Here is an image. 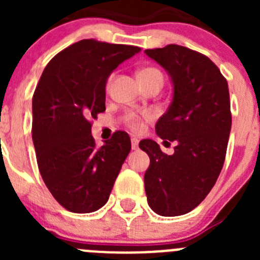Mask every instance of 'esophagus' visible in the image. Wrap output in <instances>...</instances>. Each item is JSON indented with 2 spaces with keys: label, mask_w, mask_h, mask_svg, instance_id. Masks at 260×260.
<instances>
[{
  "label": "esophagus",
  "mask_w": 260,
  "mask_h": 260,
  "mask_svg": "<svg viewBox=\"0 0 260 260\" xmlns=\"http://www.w3.org/2000/svg\"><path fill=\"white\" fill-rule=\"evenodd\" d=\"M138 144H139V141L137 138H132V148L133 150H138Z\"/></svg>",
  "instance_id": "obj_1"
}]
</instances>
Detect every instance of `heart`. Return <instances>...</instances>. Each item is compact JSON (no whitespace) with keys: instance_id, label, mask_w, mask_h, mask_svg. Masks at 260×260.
Wrapping results in <instances>:
<instances>
[{"instance_id":"obj_1","label":"heart","mask_w":260,"mask_h":260,"mask_svg":"<svg viewBox=\"0 0 260 260\" xmlns=\"http://www.w3.org/2000/svg\"><path fill=\"white\" fill-rule=\"evenodd\" d=\"M148 78H160L162 79V74L157 69H153V68H146V69H142L139 73H138V79H148ZM128 122L132 125L133 128H139L141 127V123L138 121V118L135 116H128Z\"/></svg>"}]
</instances>
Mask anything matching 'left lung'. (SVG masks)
<instances>
[{
	"instance_id": "left-lung-1",
	"label": "left lung",
	"mask_w": 260,
	"mask_h": 260,
	"mask_svg": "<svg viewBox=\"0 0 260 260\" xmlns=\"http://www.w3.org/2000/svg\"><path fill=\"white\" fill-rule=\"evenodd\" d=\"M144 53L171 78L173 99L155 128L164 142H176L173 155L152 139L139 143L150 156L147 202L160 216L185 215L207 197L224 165L232 127L228 83L208 57L189 48L171 44Z\"/></svg>"
}]
</instances>
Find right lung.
I'll return each mask as SVG.
<instances>
[{
  "label": "right lung",
  "instance_id": "add662e5",
  "mask_svg": "<svg viewBox=\"0 0 260 260\" xmlns=\"http://www.w3.org/2000/svg\"><path fill=\"white\" fill-rule=\"evenodd\" d=\"M139 52L87 39L53 57L41 74L32 98V141L45 185L68 211L102 208L132 150L125 132L96 146L89 119L105 110L109 75Z\"/></svg>",
  "mask_w": 260,
  "mask_h": 260
}]
</instances>
